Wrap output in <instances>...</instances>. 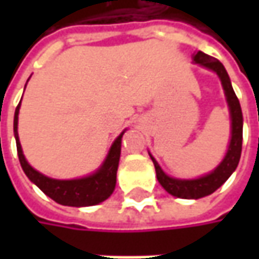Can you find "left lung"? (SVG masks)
<instances>
[{"label": "left lung", "mask_w": 259, "mask_h": 259, "mask_svg": "<svg viewBox=\"0 0 259 259\" xmlns=\"http://www.w3.org/2000/svg\"><path fill=\"white\" fill-rule=\"evenodd\" d=\"M193 60L196 63L216 72L218 76L221 77L225 95H226V101H228L229 109H231L232 137H231L229 148L225 155L224 161L218 165L212 173L204 176V177H200V179H196V180H179V179L168 177L160 168L158 163L151 157L155 167L157 180L168 193L177 196V197H182V199H200V197L212 194L214 190H218L238 167L239 158H241V151H242V111H241L239 101L234 92V88L231 85V79L228 76V72L225 70L224 65L218 59L206 55L203 52H197L194 55Z\"/></svg>", "instance_id": "obj_1"}]
</instances>
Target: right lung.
I'll list each match as a JSON object with an SVG mask.
<instances>
[{"label": "right lung", "mask_w": 259, "mask_h": 259, "mask_svg": "<svg viewBox=\"0 0 259 259\" xmlns=\"http://www.w3.org/2000/svg\"><path fill=\"white\" fill-rule=\"evenodd\" d=\"M18 111H20V104L17 105L14 114V135L18 160L25 176L43 193L47 194L57 203L65 204V206H77V207L101 203L112 194L115 183H116V170H118L119 155H121V138L124 133L115 140L104 164L96 173L85 179H77V180H55L35 171L34 168L25 161L21 145L18 141V133H17Z\"/></svg>", "instance_id": "obj_1"}]
</instances>
